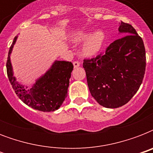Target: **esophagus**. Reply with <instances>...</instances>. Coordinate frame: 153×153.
<instances>
[{"label":"esophagus","instance_id":"obj_1","mask_svg":"<svg viewBox=\"0 0 153 153\" xmlns=\"http://www.w3.org/2000/svg\"><path fill=\"white\" fill-rule=\"evenodd\" d=\"M73 65H74V68H77V67H79V66H80V63H79V62H78V61H74V62H73Z\"/></svg>","mask_w":153,"mask_h":153}]
</instances>
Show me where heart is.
<instances>
[{"instance_id":"heart-1","label":"heart","mask_w":153,"mask_h":153,"mask_svg":"<svg viewBox=\"0 0 153 153\" xmlns=\"http://www.w3.org/2000/svg\"><path fill=\"white\" fill-rule=\"evenodd\" d=\"M72 39L74 42H82L87 39L84 44L82 51L86 55H94L102 48L105 40V34L102 31H98L91 35V31H79L73 34Z\"/></svg>"}]
</instances>
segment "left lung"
I'll return each mask as SVG.
<instances>
[{
    "label": "left lung",
    "instance_id": "1",
    "mask_svg": "<svg viewBox=\"0 0 153 153\" xmlns=\"http://www.w3.org/2000/svg\"><path fill=\"white\" fill-rule=\"evenodd\" d=\"M116 39L96 57L85 59L83 67L92 97L106 108L126 104L140 88L146 67L142 38L134 27L121 21Z\"/></svg>",
    "mask_w": 153,
    "mask_h": 153
}]
</instances>
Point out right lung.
<instances>
[{"instance_id":"right-lung-1","label":"right lung","mask_w":153,"mask_h":153,"mask_svg":"<svg viewBox=\"0 0 153 153\" xmlns=\"http://www.w3.org/2000/svg\"><path fill=\"white\" fill-rule=\"evenodd\" d=\"M17 36L14 38L8 51L6 62L7 74L16 94L24 103L34 109L43 112L55 111L61 106L67 96L70 78L73 71V64L66 61H55L51 68L39 79L31 89L27 90L13 76L10 61V54Z\"/></svg>"}]
</instances>
